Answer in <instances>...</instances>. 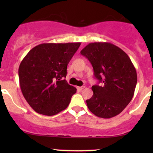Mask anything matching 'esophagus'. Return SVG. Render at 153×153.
Masks as SVG:
<instances>
[{"instance_id":"esophagus-1","label":"esophagus","mask_w":153,"mask_h":153,"mask_svg":"<svg viewBox=\"0 0 153 153\" xmlns=\"http://www.w3.org/2000/svg\"><path fill=\"white\" fill-rule=\"evenodd\" d=\"M77 88H78V90H79V91H82V89L85 88V86H80V87H77Z\"/></svg>"}]
</instances>
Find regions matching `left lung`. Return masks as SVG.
Instances as JSON below:
<instances>
[{"label":"left lung","mask_w":153,"mask_h":153,"mask_svg":"<svg viewBox=\"0 0 153 153\" xmlns=\"http://www.w3.org/2000/svg\"><path fill=\"white\" fill-rule=\"evenodd\" d=\"M94 68V76L103 85L92 86L94 95L86 100L94 114L109 119L119 114L132 99L137 81L130 58L116 45L108 42L90 43L80 51Z\"/></svg>","instance_id":"1"}]
</instances>
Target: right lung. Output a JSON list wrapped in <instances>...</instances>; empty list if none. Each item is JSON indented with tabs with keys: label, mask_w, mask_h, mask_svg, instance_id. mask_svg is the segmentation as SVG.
I'll return each mask as SVG.
<instances>
[{
	"label": "right lung",
	"mask_w": 153,
	"mask_h": 153,
	"mask_svg": "<svg viewBox=\"0 0 153 153\" xmlns=\"http://www.w3.org/2000/svg\"><path fill=\"white\" fill-rule=\"evenodd\" d=\"M80 42L44 43L28 52L19 68L23 96L35 111L53 116L65 110L77 89L65 79Z\"/></svg>",
	"instance_id": "1"
}]
</instances>
